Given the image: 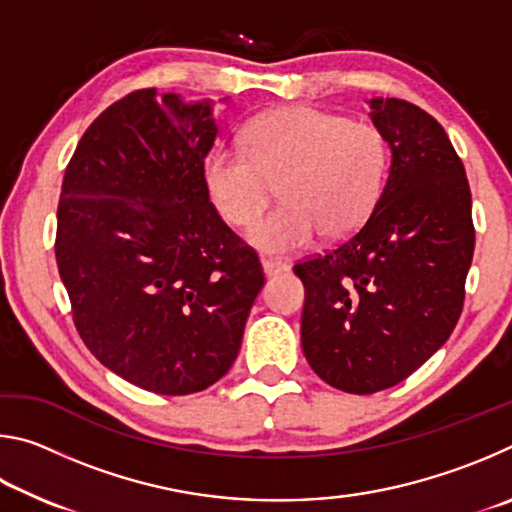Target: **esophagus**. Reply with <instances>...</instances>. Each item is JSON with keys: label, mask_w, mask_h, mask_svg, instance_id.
I'll return each mask as SVG.
<instances>
[{"label": "esophagus", "mask_w": 512, "mask_h": 512, "mask_svg": "<svg viewBox=\"0 0 512 512\" xmlns=\"http://www.w3.org/2000/svg\"><path fill=\"white\" fill-rule=\"evenodd\" d=\"M262 268H264V273H266L268 277H273V275H277V273L287 271V264L277 262V259H262Z\"/></svg>", "instance_id": "esophagus-1"}]
</instances>
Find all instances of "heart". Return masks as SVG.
I'll return each mask as SVG.
<instances>
[{
	"instance_id": "1",
	"label": "heart",
	"mask_w": 512,
	"mask_h": 512,
	"mask_svg": "<svg viewBox=\"0 0 512 512\" xmlns=\"http://www.w3.org/2000/svg\"><path fill=\"white\" fill-rule=\"evenodd\" d=\"M391 151L379 126L311 106L277 108L248 121L241 149L216 146L205 160L212 201L235 228L253 223L277 185L282 205L248 230L266 255L307 248L320 232L348 239L384 194Z\"/></svg>"
}]
</instances>
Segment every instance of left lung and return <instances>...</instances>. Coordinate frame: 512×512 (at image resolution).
Listing matches in <instances>:
<instances>
[{
    "label": "left lung",
    "mask_w": 512,
    "mask_h": 512,
    "mask_svg": "<svg viewBox=\"0 0 512 512\" xmlns=\"http://www.w3.org/2000/svg\"><path fill=\"white\" fill-rule=\"evenodd\" d=\"M391 146L375 212L323 255L298 262L302 352L345 393L400 384L454 332L474 255L472 194L445 128L402 99H370Z\"/></svg>",
    "instance_id": "8db88e82"
}]
</instances>
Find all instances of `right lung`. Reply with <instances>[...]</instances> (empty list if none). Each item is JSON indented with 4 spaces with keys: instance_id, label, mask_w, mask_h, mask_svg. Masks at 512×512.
<instances>
[{
    "instance_id": "right-lung-1",
    "label": "right lung",
    "mask_w": 512,
    "mask_h": 512,
    "mask_svg": "<svg viewBox=\"0 0 512 512\" xmlns=\"http://www.w3.org/2000/svg\"><path fill=\"white\" fill-rule=\"evenodd\" d=\"M212 103L135 90L92 121L58 203L56 262L74 325L144 391H205L235 363L264 287L257 253L210 203Z\"/></svg>"
}]
</instances>
